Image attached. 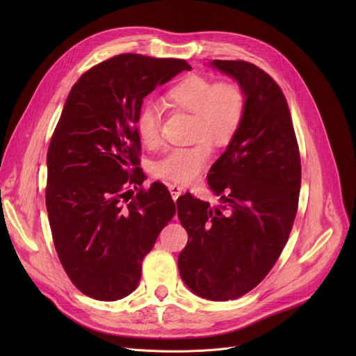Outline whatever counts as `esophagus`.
<instances>
[{
  "instance_id": "esophagus-1",
  "label": "esophagus",
  "mask_w": 356,
  "mask_h": 356,
  "mask_svg": "<svg viewBox=\"0 0 356 356\" xmlns=\"http://www.w3.org/2000/svg\"><path fill=\"white\" fill-rule=\"evenodd\" d=\"M168 191H170V193H172V197H173V200L176 202L177 200V197L181 195V188L180 186H177V184H168Z\"/></svg>"
}]
</instances>
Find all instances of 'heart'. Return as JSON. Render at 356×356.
I'll return each mask as SVG.
<instances>
[{"label": "heart", "mask_w": 356, "mask_h": 356, "mask_svg": "<svg viewBox=\"0 0 356 356\" xmlns=\"http://www.w3.org/2000/svg\"><path fill=\"white\" fill-rule=\"evenodd\" d=\"M167 102L193 114L192 138L189 147H176L154 164L157 177L179 184L196 181L209 163L212 148L227 147L234 141L244 122L247 99L238 85L218 82L191 74L165 93ZM161 112L156 104H144L136 117V131L141 143L154 147L160 140Z\"/></svg>", "instance_id": "b5f03b06"}]
</instances>
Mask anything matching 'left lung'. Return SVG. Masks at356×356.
<instances>
[{
    "mask_svg": "<svg viewBox=\"0 0 356 356\" xmlns=\"http://www.w3.org/2000/svg\"><path fill=\"white\" fill-rule=\"evenodd\" d=\"M209 66L244 90L245 117L209 170V188L222 207L188 193L177 199L189 235L177 264L196 296L227 302L263 282L282 254L297 212L302 165L286 97L270 74L244 60Z\"/></svg>",
    "mask_w": 356,
    "mask_h": 356,
    "instance_id": "left-lung-1",
    "label": "left lung"
}]
</instances>
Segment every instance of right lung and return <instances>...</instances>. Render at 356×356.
<instances>
[{
  "label": "right lung",
  "instance_id": "1",
  "mask_svg": "<svg viewBox=\"0 0 356 356\" xmlns=\"http://www.w3.org/2000/svg\"><path fill=\"white\" fill-rule=\"evenodd\" d=\"M191 65L120 54L85 72L70 89L47 152L46 207L60 263L83 294L115 302L133 293L143 258L176 213L164 184L144 181L136 117L156 86Z\"/></svg>",
  "mask_w": 356,
  "mask_h": 356
}]
</instances>
